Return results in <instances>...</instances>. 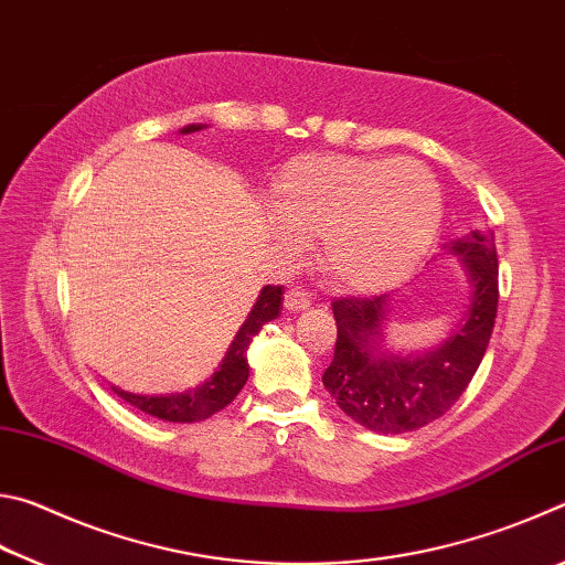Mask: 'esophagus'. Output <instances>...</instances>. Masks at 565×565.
Masks as SVG:
<instances>
[{
  "instance_id": "34e87169",
  "label": "esophagus",
  "mask_w": 565,
  "mask_h": 565,
  "mask_svg": "<svg viewBox=\"0 0 565 565\" xmlns=\"http://www.w3.org/2000/svg\"><path fill=\"white\" fill-rule=\"evenodd\" d=\"M284 303L289 311H303L311 306V294H306L303 289H289L284 296Z\"/></svg>"
}]
</instances>
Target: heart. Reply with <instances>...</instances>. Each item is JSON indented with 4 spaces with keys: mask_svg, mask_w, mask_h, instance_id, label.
<instances>
[{
    "mask_svg": "<svg viewBox=\"0 0 565 565\" xmlns=\"http://www.w3.org/2000/svg\"><path fill=\"white\" fill-rule=\"evenodd\" d=\"M286 236L319 242L321 269L356 294L384 291L416 269L441 228V189L411 159L296 157L271 184Z\"/></svg>",
    "mask_w": 565,
    "mask_h": 565,
    "instance_id": "heart-1",
    "label": "heart"
}]
</instances>
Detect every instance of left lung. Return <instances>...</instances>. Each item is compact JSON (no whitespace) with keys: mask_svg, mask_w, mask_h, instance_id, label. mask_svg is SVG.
Returning <instances> with one entry per match:
<instances>
[{"mask_svg":"<svg viewBox=\"0 0 565 565\" xmlns=\"http://www.w3.org/2000/svg\"><path fill=\"white\" fill-rule=\"evenodd\" d=\"M461 259L471 284L466 313L446 341L426 353H391L384 347L388 294L339 299L337 349L323 371V386L349 418L374 434H406L441 418L451 408L489 349L499 309V259L493 232H471L446 244Z\"/></svg>","mask_w":565,"mask_h":565,"instance_id":"1","label":"left lung"}]
</instances>
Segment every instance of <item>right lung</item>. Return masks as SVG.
<instances>
[{
	"label": "right lung",
	"mask_w": 565,
	"mask_h": 565,
	"mask_svg": "<svg viewBox=\"0 0 565 565\" xmlns=\"http://www.w3.org/2000/svg\"><path fill=\"white\" fill-rule=\"evenodd\" d=\"M199 129H204L202 124H189V127L181 129V134H191ZM281 301H284L281 286H264L252 313H248L246 321L242 323V329H238V333L234 337L232 347H228L224 361L218 363V371H214V376L204 381L199 388L186 391V394L141 396V394H129V391L111 386L114 394L121 396L134 408L145 411V414L161 420H171V424H194V420H204L209 416H214L216 411H222L224 406L232 404L238 391L244 388L248 379V361H246L248 343H252L256 333L262 331L266 321L279 317Z\"/></svg>",
	"instance_id": "1"
}]
</instances>
